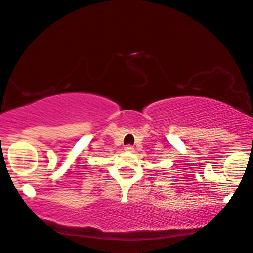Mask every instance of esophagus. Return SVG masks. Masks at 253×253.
I'll return each mask as SVG.
<instances>
[{"instance_id":"obj_1","label":"esophagus","mask_w":253,"mask_h":253,"mask_svg":"<svg viewBox=\"0 0 253 253\" xmlns=\"http://www.w3.org/2000/svg\"><path fill=\"white\" fill-rule=\"evenodd\" d=\"M125 151L128 153H133L134 152V148L131 145H126L125 146Z\"/></svg>"}]
</instances>
